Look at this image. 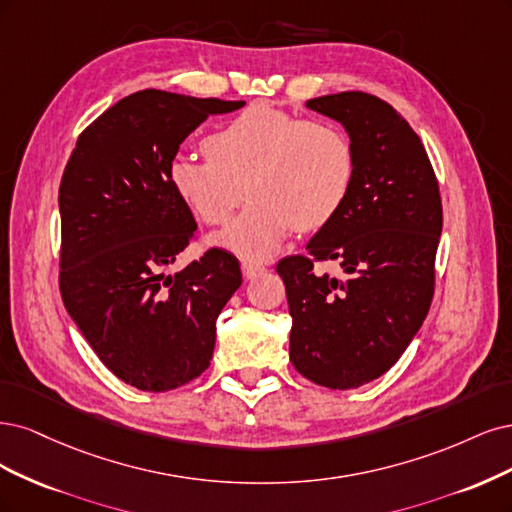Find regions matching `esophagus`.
<instances>
[{"mask_svg":"<svg viewBox=\"0 0 512 512\" xmlns=\"http://www.w3.org/2000/svg\"><path fill=\"white\" fill-rule=\"evenodd\" d=\"M263 272H266V268L259 266V263H253V261H244L242 263V274L246 280H253L257 276H261Z\"/></svg>","mask_w":512,"mask_h":512,"instance_id":"34e87169","label":"esophagus"}]
</instances>
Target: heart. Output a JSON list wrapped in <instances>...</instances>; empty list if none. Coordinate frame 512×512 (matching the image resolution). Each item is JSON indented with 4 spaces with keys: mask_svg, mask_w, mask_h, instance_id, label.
Instances as JSON below:
<instances>
[{
    "mask_svg": "<svg viewBox=\"0 0 512 512\" xmlns=\"http://www.w3.org/2000/svg\"><path fill=\"white\" fill-rule=\"evenodd\" d=\"M206 161L176 157L170 185L197 219L223 227L242 202L251 206L210 242L244 259H266L291 229L317 232L349 200L355 151L346 131L325 119H302L251 106L202 142Z\"/></svg>",
    "mask_w": 512,
    "mask_h": 512,
    "instance_id": "obj_1",
    "label": "heart"
}]
</instances>
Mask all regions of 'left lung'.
<instances>
[{
	"mask_svg": "<svg viewBox=\"0 0 512 512\" xmlns=\"http://www.w3.org/2000/svg\"><path fill=\"white\" fill-rule=\"evenodd\" d=\"M306 106L338 121L355 151V180L308 255L278 261L293 319L289 359L308 381L355 389L385 374L419 332L434 298L442 232L438 180L402 114L364 91ZM336 260L345 276L314 270Z\"/></svg>",
	"mask_w": 512,
	"mask_h": 512,
	"instance_id": "8db88e82",
	"label": "left lung"
}]
</instances>
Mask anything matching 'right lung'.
Here are the masks:
<instances>
[{
    "label": "right lung",
    "mask_w": 512,
    "mask_h": 512,
    "mask_svg": "<svg viewBox=\"0 0 512 512\" xmlns=\"http://www.w3.org/2000/svg\"><path fill=\"white\" fill-rule=\"evenodd\" d=\"M244 102L144 89L82 131L59 187V289L102 364L140 391H170L212 359L217 317L242 285L238 259L210 249L168 268L195 236L170 163L210 114Z\"/></svg>",
    "instance_id": "right-lung-1"
}]
</instances>
